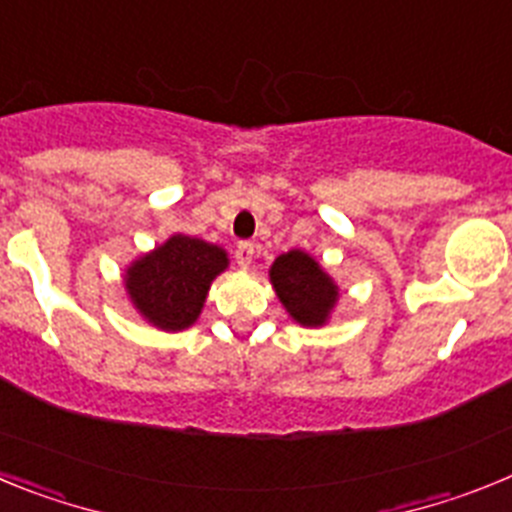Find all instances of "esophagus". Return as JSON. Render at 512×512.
Returning a JSON list of instances; mask_svg holds the SVG:
<instances>
[{
    "instance_id": "34e87169",
    "label": "esophagus",
    "mask_w": 512,
    "mask_h": 512,
    "mask_svg": "<svg viewBox=\"0 0 512 512\" xmlns=\"http://www.w3.org/2000/svg\"><path fill=\"white\" fill-rule=\"evenodd\" d=\"M253 256H256V246H253L251 241H241L235 246V261H238V266H243V269L251 266Z\"/></svg>"
}]
</instances>
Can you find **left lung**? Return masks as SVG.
Returning <instances> with one entry per match:
<instances>
[{
	"instance_id": "1",
	"label": "left lung",
	"mask_w": 512,
	"mask_h": 512,
	"mask_svg": "<svg viewBox=\"0 0 512 512\" xmlns=\"http://www.w3.org/2000/svg\"><path fill=\"white\" fill-rule=\"evenodd\" d=\"M271 284L279 300L300 325H323L338 300L336 284L302 251L282 253L271 266Z\"/></svg>"
}]
</instances>
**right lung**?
<instances>
[{
	"instance_id": "add662e5",
	"label": "right lung",
	"mask_w": 512,
	"mask_h": 512,
	"mask_svg": "<svg viewBox=\"0 0 512 512\" xmlns=\"http://www.w3.org/2000/svg\"><path fill=\"white\" fill-rule=\"evenodd\" d=\"M225 266L228 259L223 248L189 235H174L130 266L125 287L135 307L153 325L182 330L197 320L210 282Z\"/></svg>"
}]
</instances>
